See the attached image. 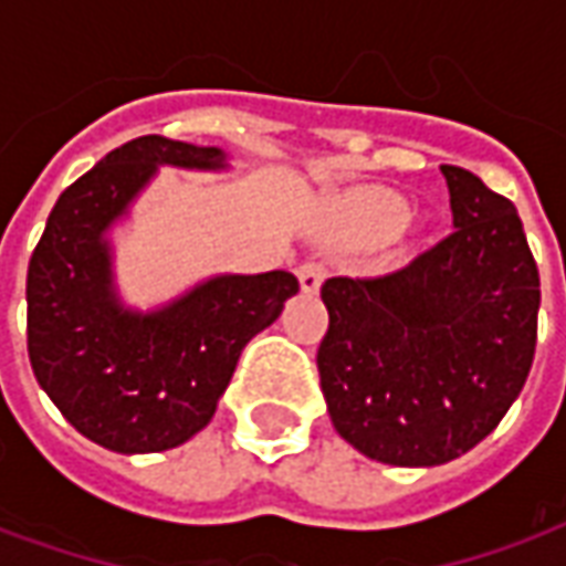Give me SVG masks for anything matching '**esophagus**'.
Masks as SVG:
<instances>
[{
	"mask_svg": "<svg viewBox=\"0 0 566 566\" xmlns=\"http://www.w3.org/2000/svg\"><path fill=\"white\" fill-rule=\"evenodd\" d=\"M324 275L327 270L321 266V263H303L300 270H296V279H300V291L303 294H318L321 282H324Z\"/></svg>",
	"mask_w": 566,
	"mask_h": 566,
	"instance_id": "obj_1",
	"label": "esophagus"
}]
</instances>
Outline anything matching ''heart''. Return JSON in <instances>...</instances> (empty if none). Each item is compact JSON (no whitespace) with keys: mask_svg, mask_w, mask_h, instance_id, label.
Listing matches in <instances>:
<instances>
[{"mask_svg":"<svg viewBox=\"0 0 566 566\" xmlns=\"http://www.w3.org/2000/svg\"><path fill=\"white\" fill-rule=\"evenodd\" d=\"M409 221V206L406 199L388 190H373L367 197L357 199L355 214H352V233L369 242H379V239H391L406 227Z\"/></svg>","mask_w":566,"mask_h":566,"instance_id":"obj_1","label":"heart"}]
</instances>
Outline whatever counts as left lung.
I'll return each mask as SVG.
<instances>
[{
	"mask_svg": "<svg viewBox=\"0 0 566 566\" xmlns=\"http://www.w3.org/2000/svg\"><path fill=\"white\" fill-rule=\"evenodd\" d=\"M451 230L409 266L321 287V391L336 433L391 467H439L479 446L534 364L539 272L510 199L442 166Z\"/></svg>",
	"mask_w": 566,
	"mask_h": 566,
	"instance_id": "1",
	"label": "left lung"
}]
</instances>
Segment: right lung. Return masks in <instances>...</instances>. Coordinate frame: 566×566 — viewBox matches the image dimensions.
I'll return each mask as SVG.
<instances>
[{"instance_id": "1", "label": "right lung", "mask_w": 566, "mask_h": 566, "mask_svg": "<svg viewBox=\"0 0 566 566\" xmlns=\"http://www.w3.org/2000/svg\"><path fill=\"white\" fill-rule=\"evenodd\" d=\"M160 166L227 172L230 154L142 136L56 199L27 272V345L69 424L117 454L181 446L209 424L239 355L300 291L291 272H221L154 308L124 303L112 230Z\"/></svg>"}]
</instances>
